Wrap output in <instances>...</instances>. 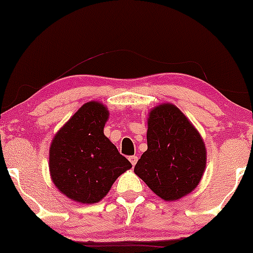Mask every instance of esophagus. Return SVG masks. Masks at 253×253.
<instances>
[{"mask_svg":"<svg viewBox=\"0 0 253 253\" xmlns=\"http://www.w3.org/2000/svg\"><path fill=\"white\" fill-rule=\"evenodd\" d=\"M128 159H129L130 164H132L133 167H134V165L136 164V162H138V157H136V156H130Z\"/></svg>","mask_w":253,"mask_h":253,"instance_id":"esophagus-1","label":"esophagus"}]
</instances>
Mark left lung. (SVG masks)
<instances>
[{"instance_id":"left-lung-1","label":"left lung","mask_w":253,"mask_h":253,"mask_svg":"<svg viewBox=\"0 0 253 253\" xmlns=\"http://www.w3.org/2000/svg\"><path fill=\"white\" fill-rule=\"evenodd\" d=\"M146 138L147 150L135 164V175L165 201L179 200L195 189L207 152L189 119L173 104H159L149 113Z\"/></svg>"}]
</instances>
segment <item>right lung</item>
Segmentation results:
<instances>
[{"label":"right lung","instance_id":"right-lung-1","mask_svg":"<svg viewBox=\"0 0 253 253\" xmlns=\"http://www.w3.org/2000/svg\"><path fill=\"white\" fill-rule=\"evenodd\" d=\"M109 118L97 101L84 103L57 132L50 147V173L57 189L72 201L97 203L132 164L104 135Z\"/></svg>","mask_w":253,"mask_h":253}]
</instances>
